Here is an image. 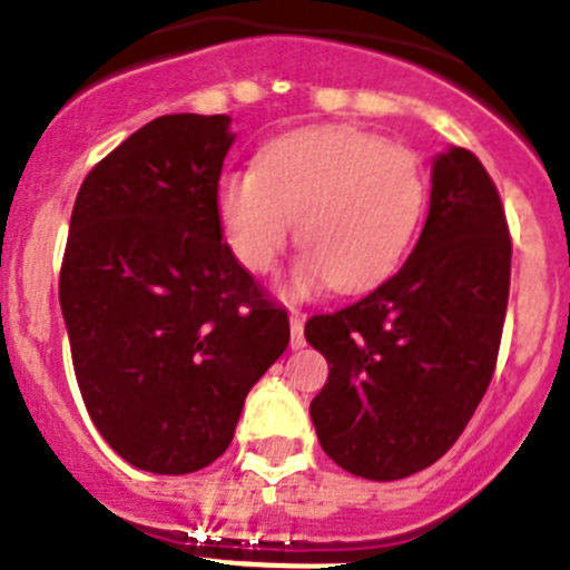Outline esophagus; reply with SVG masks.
Instances as JSON below:
<instances>
[{
	"instance_id": "34e87169",
	"label": "esophagus",
	"mask_w": 570,
	"mask_h": 570,
	"mask_svg": "<svg viewBox=\"0 0 570 570\" xmlns=\"http://www.w3.org/2000/svg\"><path fill=\"white\" fill-rule=\"evenodd\" d=\"M291 347H294V351L305 347V320H302L299 311L294 308H291Z\"/></svg>"
}]
</instances>
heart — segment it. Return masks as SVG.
<instances>
[{
    "label": "heart",
    "mask_w": 570,
    "mask_h": 570,
    "mask_svg": "<svg viewBox=\"0 0 570 570\" xmlns=\"http://www.w3.org/2000/svg\"><path fill=\"white\" fill-rule=\"evenodd\" d=\"M425 203L414 154L351 128L282 136L256 170L225 174L216 214L242 268L268 274L296 223V288L365 291L405 256Z\"/></svg>",
    "instance_id": "b5f03b06"
}]
</instances>
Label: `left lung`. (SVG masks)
Returning a JSON list of instances; mask_svg holds the SVG:
<instances>
[{"instance_id": "1", "label": "left lung", "mask_w": 570, "mask_h": 570, "mask_svg": "<svg viewBox=\"0 0 570 570\" xmlns=\"http://www.w3.org/2000/svg\"><path fill=\"white\" fill-rule=\"evenodd\" d=\"M508 288L500 190L471 150L448 148L405 265L354 305L305 322L331 367L311 402L322 451L376 482L434 465L491 385Z\"/></svg>"}]
</instances>
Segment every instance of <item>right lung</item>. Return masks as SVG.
Returning <instances> with one entry per match:
<instances>
[{"instance_id": "1", "label": "right lung", "mask_w": 570, "mask_h": 570, "mask_svg": "<svg viewBox=\"0 0 570 570\" xmlns=\"http://www.w3.org/2000/svg\"><path fill=\"white\" fill-rule=\"evenodd\" d=\"M225 114L159 116L85 176L59 302L90 420L150 473L225 454L250 387L288 347V314L223 242Z\"/></svg>"}]
</instances>
